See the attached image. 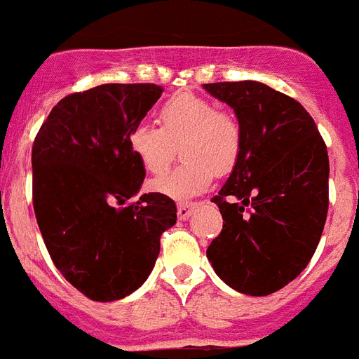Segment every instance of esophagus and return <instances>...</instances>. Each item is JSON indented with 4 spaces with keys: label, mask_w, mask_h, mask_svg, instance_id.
<instances>
[{
    "label": "esophagus",
    "mask_w": 359,
    "mask_h": 359,
    "mask_svg": "<svg viewBox=\"0 0 359 359\" xmlns=\"http://www.w3.org/2000/svg\"><path fill=\"white\" fill-rule=\"evenodd\" d=\"M195 208H197L195 202H179L177 204V215H179L180 220H188Z\"/></svg>",
    "instance_id": "34e87169"
}]
</instances>
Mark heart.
Returning a JSON list of instances; mask_svg holds the SVG:
<instances>
[{
  "mask_svg": "<svg viewBox=\"0 0 359 359\" xmlns=\"http://www.w3.org/2000/svg\"><path fill=\"white\" fill-rule=\"evenodd\" d=\"M161 128L139 123L128 133V146L144 171L162 175L180 148L182 164L155 191L173 198H189L204 191L217 173L235 166L242 148V132L233 115L195 93H177L158 110Z\"/></svg>",
  "mask_w": 359,
  "mask_h": 359,
  "instance_id": "1",
  "label": "heart"
}]
</instances>
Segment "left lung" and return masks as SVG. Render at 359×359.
<instances>
[{"mask_svg": "<svg viewBox=\"0 0 359 359\" xmlns=\"http://www.w3.org/2000/svg\"><path fill=\"white\" fill-rule=\"evenodd\" d=\"M233 108L242 148L211 202L222 231L205 251L235 291L267 296L313 258L329 210V155L309 111L258 81L204 85Z\"/></svg>", "mask_w": 359, "mask_h": 359, "instance_id": "obj_1", "label": "left lung"}]
</instances>
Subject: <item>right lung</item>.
Masks as SVG:
<instances>
[{
    "mask_svg": "<svg viewBox=\"0 0 359 359\" xmlns=\"http://www.w3.org/2000/svg\"><path fill=\"white\" fill-rule=\"evenodd\" d=\"M151 83L101 85L52 108L32 146V201L54 266L90 300L114 302L141 287L177 222L162 193L133 204L146 171L128 133L161 97Z\"/></svg>",
    "mask_w": 359,
    "mask_h": 359,
    "instance_id": "add662e5",
    "label": "right lung"
}]
</instances>
